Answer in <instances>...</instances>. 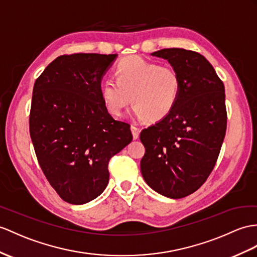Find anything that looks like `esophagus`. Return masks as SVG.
I'll list each match as a JSON object with an SVG mask.
<instances>
[{"mask_svg": "<svg viewBox=\"0 0 257 257\" xmlns=\"http://www.w3.org/2000/svg\"><path fill=\"white\" fill-rule=\"evenodd\" d=\"M131 131H132V134H133V139L134 140H137L139 139V136H140V132H141V130L137 127V126H135V125H132V126H131Z\"/></svg>", "mask_w": 257, "mask_h": 257, "instance_id": "34e87169", "label": "esophagus"}]
</instances>
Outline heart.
<instances>
[{"instance_id":"obj_1","label":"heart","mask_w":257,"mask_h":257,"mask_svg":"<svg viewBox=\"0 0 257 257\" xmlns=\"http://www.w3.org/2000/svg\"><path fill=\"white\" fill-rule=\"evenodd\" d=\"M114 73L115 80H104L100 91L110 114L120 116L132 100L134 117L158 122L176 107L182 84L173 66L132 55L118 62Z\"/></svg>"}]
</instances>
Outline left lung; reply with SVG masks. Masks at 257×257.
I'll list each match as a JSON object with an SVG mask.
<instances>
[{"instance_id": "1", "label": "left lung", "mask_w": 257, "mask_h": 257, "mask_svg": "<svg viewBox=\"0 0 257 257\" xmlns=\"http://www.w3.org/2000/svg\"><path fill=\"white\" fill-rule=\"evenodd\" d=\"M168 60L181 76L176 107L144 128V180L154 191L182 198L197 191L214 169L227 128L224 86L202 54L171 48L152 53Z\"/></svg>"}]
</instances>
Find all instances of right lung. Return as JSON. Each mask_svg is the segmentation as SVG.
I'll use <instances>...</instances> for the list:
<instances>
[{
  "label": "right lung",
  "instance_id": "right-lung-1",
  "mask_svg": "<svg viewBox=\"0 0 257 257\" xmlns=\"http://www.w3.org/2000/svg\"><path fill=\"white\" fill-rule=\"evenodd\" d=\"M116 54H65L36 79L29 115L35 153L63 201L81 205L109 182L108 164L132 142L130 124L116 121L101 98V79Z\"/></svg>",
  "mask_w": 257,
  "mask_h": 257
}]
</instances>
